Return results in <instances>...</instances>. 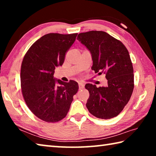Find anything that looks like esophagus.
<instances>
[{
  "mask_svg": "<svg viewBox=\"0 0 156 156\" xmlns=\"http://www.w3.org/2000/svg\"><path fill=\"white\" fill-rule=\"evenodd\" d=\"M78 86H79V89H83L84 88V84L83 83H78Z\"/></svg>",
  "mask_w": 156,
  "mask_h": 156,
  "instance_id": "obj_1",
  "label": "esophagus"
}]
</instances>
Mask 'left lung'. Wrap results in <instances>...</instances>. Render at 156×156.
Listing matches in <instances>:
<instances>
[{
    "instance_id": "1",
    "label": "left lung",
    "mask_w": 156,
    "mask_h": 156,
    "mask_svg": "<svg viewBox=\"0 0 156 156\" xmlns=\"http://www.w3.org/2000/svg\"><path fill=\"white\" fill-rule=\"evenodd\" d=\"M78 40L91 54V69L105 73L106 87L86 84L89 92L86 106L96 118L110 119L117 116L130 100L134 87L133 69L129 51L122 42L102 31L78 34Z\"/></svg>"
}]
</instances>
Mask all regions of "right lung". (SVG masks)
<instances>
[{
  "mask_svg": "<svg viewBox=\"0 0 156 156\" xmlns=\"http://www.w3.org/2000/svg\"><path fill=\"white\" fill-rule=\"evenodd\" d=\"M77 35L45 34L30 47L23 58L20 70L23 98L31 112L45 122L63 119L78 90L77 82L65 83L54 78L55 69L62 65L66 52Z\"/></svg>",
  "mask_w": 156,
  "mask_h": 156,
  "instance_id": "right-lung-1",
  "label": "right lung"
}]
</instances>
